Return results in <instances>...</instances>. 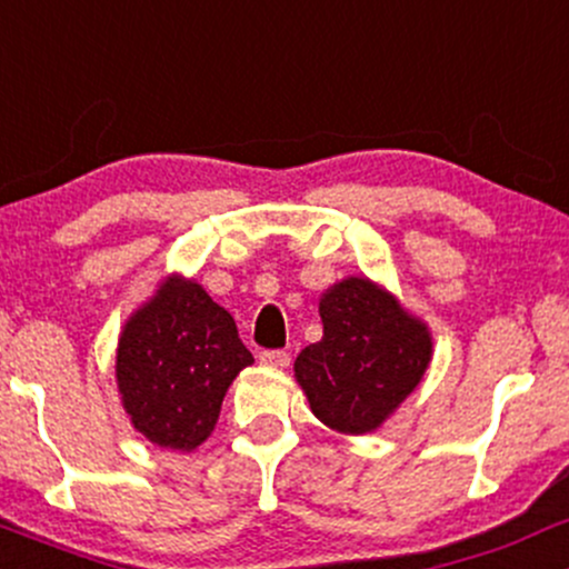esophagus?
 <instances>
[{"label": "esophagus", "instance_id": "obj_1", "mask_svg": "<svg viewBox=\"0 0 569 569\" xmlns=\"http://www.w3.org/2000/svg\"><path fill=\"white\" fill-rule=\"evenodd\" d=\"M260 362L271 368H287L290 366V352H284V349H263L260 352Z\"/></svg>", "mask_w": 569, "mask_h": 569}]
</instances>
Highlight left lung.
<instances>
[{"label":"left lung","mask_w":569,"mask_h":569,"mask_svg":"<svg viewBox=\"0 0 569 569\" xmlns=\"http://www.w3.org/2000/svg\"><path fill=\"white\" fill-rule=\"evenodd\" d=\"M322 341L296 360L311 411L347 436L373 432L422 381L432 341L419 319L362 277L330 287L319 301Z\"/></svg>","instance_id":"8db88e82"}]
</instances>
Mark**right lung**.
<instances>
[{
  "mask_svg": "<svg viewBox=\"0 0 569 569\" xmlns=\"http://www.w3.org/2000/svg\"><path fill=\"white\" fill-rule=\"evenodd\" d=\"M252 366L233 317L201 284L166 279L126 322L118 387L133 427L161 449L193 451L212 436L241 368Z\"/></svg>",
  "mask_w": 569,
  "mask_h": 569,
  "instance_id": "right-lung-1",
  "label": "right lung"
}]
</instances>
